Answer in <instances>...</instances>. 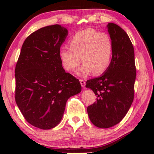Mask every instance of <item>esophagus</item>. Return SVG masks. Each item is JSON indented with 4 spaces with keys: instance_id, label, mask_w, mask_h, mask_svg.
I'll use <instances>...</instances> for the list:
<instances>
[{
    "instance_id": "34e87169",
    "label": "esophagus",
    "mask_w": 154,
    "mask_h": 154,
    "mask_svg": "<svg viewBox=\"0 0 154 154\" xmlns=\"http://www.w3.org/2000/svg\"><path fill=\"white\" fill-rule=\"evenodd\" d=\"M79 81H80V83H81V85L82 87L85 88V81H84V80H83V79H80Z\"/></svg>"
}]
</instances>
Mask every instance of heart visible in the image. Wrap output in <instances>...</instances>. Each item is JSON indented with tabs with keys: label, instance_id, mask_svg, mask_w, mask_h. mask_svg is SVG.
<instances>
[{
	"label": "heart",
	"instance_id": "heart-1",
	"mask_svg": "<svg viewBox=\"0 0 154 154\" xmlns=\"http://www.w3.org/2000/svg\"><path fill=\"white\" fill-rule=\"evenodd\" d=\"M70 48H61L59 56L65 70L74 71L82 62L81 75L92 72L100 75L107 70L112 59L113 44L108 33L88 28L75 33L69 39Z\"/></svg>",
	"mask_w": 154,
	"mask_h": 154
}]
</instances>
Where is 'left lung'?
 Segmentation results:
<instances>
[{
  "label": "left lung",
  "instance_id": "1",
  "mask_svg": "<svg viewBox=\"0 0 154 154\" xmlns=\"http://www.w3.org/2000/svg\"><path fill=\"white\" fill-rule=\"evenodd\" d=\"M107 28L113 44L110 66L102 76L88 80L86 87L97 96L87 108L90 121L100 128H108L122 121L134 100L136 66L134 48L123 29L113 23Z\"/></svg>",
  "mask_w": 154,
  "mask_h": 154
}]
</instances>
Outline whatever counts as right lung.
Listing matches in <instances>:
<instances>
[{
  "mask_svg": "<svg viewBox=\"0 0 154 154\" xmlns=\"http://www.w3.org/2000/svg\"><path fill=\"white\" fill-rule=\"evenodd\" d=\"M68 34L59 24L29 35L15 66V102L26 121L49 130L58 125L68 99L81 91L79 80L65 72L59 52Z\"/></svg>",
  "mask_w": 154,
  "mask_h": 154,
  "instance_id": "obj_1",
  "label": "right lung"
}]
</instances>
